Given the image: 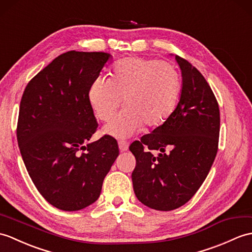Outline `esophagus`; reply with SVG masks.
Segmentation results:
<instances>
[{"label": "esophagus", "mask_w": 252, "mask_h": 252, "mask_svg": "<svg viewBox=\"0 0 252 252\" xmlns=\"http://www.w3.org/2000/svg\"><path fill=\"white\" fill-rule=\"evenodd\" d=\"M118 146H119L120 151H122V153H124V151H126L128 149V143H126V140H119Z\"/></svg>", "instance_id": "obj_1"}]
</instances>
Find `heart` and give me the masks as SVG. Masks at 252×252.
I'll return each mask as SVG.
<instances>
[{"label":"heart","mask_w":252,"mask_h":252,"mask_svg":"<svg viewBox=\"0 0 252 252\" xmlns=\"http://www.w3.org/2000/svg\"><path fill=\"white\" fill-rule=\"evenodd\" d=\"M181 80L172 64L132 57L117 62L110 78L97 77L89 89V101L97 118L109 121L122 103L126 106L104 127L109 135L126 138L143 124L159 126L178 102Z\"/></svg>","instance_id":"b5f03b06"}]
</instances>
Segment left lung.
<instances>
[{
	"instance_id": "left-lung-1",
	"label": "left lung",
	"mask_w": 252,
	"mask_h": 252,
	"mask_svg": "<svg viewBox=\"0 0 252 252\" xmlns=\"http://www.w3.org/2000/svg\"><path fill=\"white\" fill-rule=\"evenodd\" d=\"M181 71L180 96L163 125L130 146L136 159L133 189L139 202L156 210L176 209L195 194L218 150V102L204 76L175 56ZM159 153L154 156L144 146Z\"/></svg>"
}]
</instances>
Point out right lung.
Segmentation results:
<instances>
[{"label": "right lung", "mask_w": 252, "mask_h": 252, "mask_svg": "<svg viewBox=\"0 0 252 252\" xmlns=\"http://www.w3.org/2000/svg\"><path fill=\"white\" fill-rule=\"evenodd\" d=\"M112 58L67 51L32 78L21 98L17 139L22 160L45 200L65 212L97 200L119 156L112 136L88 143L97 127L89 89Z\"/></svg>", "instance_id": "add662e5"}]
</instances>
